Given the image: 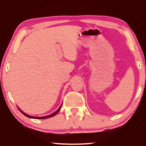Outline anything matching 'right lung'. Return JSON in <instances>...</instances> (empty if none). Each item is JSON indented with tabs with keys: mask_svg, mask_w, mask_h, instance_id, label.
Returning a JSON list of instances; mask_svg holds the SVG:
<instances>
[{
	"mask_svg": "<svg viewBox=\"0 0 146 146\" xmlns=\"http://www.w3.org/2000/svg\"><path fill=\"white\" fill-rule=\"evenodd\" d=\"M61 106L59 108V109L57 111H56L54 113H52V114H50V115H46V116H44V117H34V116H31V115H27V114H26L25 113H24L23 111H21V110H20L19 108V110H20V111H21V112L23 113V115H25V116H27V117H31V118H35V119H46V118H49V117H52V116H54V115L56 114V113L58 112V111H60V108H61Z\"/></svg>",
	"mask_w": 146,
	"mask_h": 146,
	"instance_id": "right-lung-1",
	"label": "right lung"
}]
</instances>
